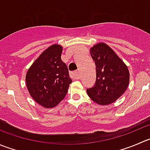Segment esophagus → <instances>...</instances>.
I'll return each mask as SVG.
<instances>
[{
    "label": "esophagus",
    "mask_w": 150,
    "mask_h": 150,
    "mask_svg": "<svg viewBox=\"0 0 150 150\" xmlns=\"http://www.w3.org/2000/svg\"><path fill=\"white\" fill-rule=\"evenodd\" d=\"M71 75H72V77L74 79H78V78H79L80 76L78 71H74V72H71Z\"/></svg>",
    "instance_id": "obj_1"
}]
</instances>
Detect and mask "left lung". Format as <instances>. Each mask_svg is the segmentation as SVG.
Returning a JSON list of instances; mask_svg holds the SVG:
<instances>
[{"label": "left lung", "instance_id": "obj_1", "mask_svg": "<svg viewBox=\"0 0 150 150\" xmlns=\"http://www.w3.org/2000/svg\"><path fill=\"white\" fill-rule=\"evenodd\" d=\"M95 62L96 81L86 89L88 97L99 105H107L120 98L127 89L130 81L127 67L108 45L98 43L90 48Z\"/></svg>", "mask_w": 150, "mask_h": 150}]
</instances>
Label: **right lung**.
<instances>
[{
	"label": "right lung",
	"instance_id": "add662e5",
	"mask_svg": "<svg viewBox=\"0 0 150 150\" xmlns=\"http://www.w3.org/2000/svg\"><path fill=\"white\" fill-rule=\"evenodd\" d=\"M62 46L55 44L46 49L26 74L27 88L32 98L46 108L57 105L66 96L72 79L61 59Z\"/></svg>",
	"mask_w": 150,
	"mask_h": 150
}]
</instances>
